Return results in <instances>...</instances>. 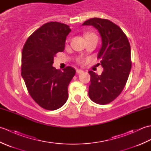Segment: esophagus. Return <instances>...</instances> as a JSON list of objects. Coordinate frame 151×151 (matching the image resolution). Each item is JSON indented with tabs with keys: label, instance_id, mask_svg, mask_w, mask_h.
Returning a JSON list of instances; mask_svg holds the SVG:
<instances>
[{
	"label": "esophagus",
	"instance_id": "obj_1",
	"mask_svg": "<svg viewBox=\"0 0 151 151\" xmlns=\"http://www.w3.org/2000/svg\"><path fill=\"white\" fill-rule=\"evenodd\" d=\"M76 73H77L78 74H81V73H82L83 72V70H82V69H76Z\"/></svg>",
	"mask_w": 151,
	"mask_h": 151
}]
</instances>
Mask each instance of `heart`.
<instances>
[{
	"instance_id": "1",
	"label": "heart",
	"mask_w": 151,
	"mask_h": 151,
	"mask_svg": "<svg viewBox=\"0 0 151 151\" xmlns=\"http://www.w3.org/2000/svg\"><path fill=\"white\" fill-rule=\"evenodd\" d=\"M92 34H88L86 35L85 37L87 36H89V35H92ZM78 62H82V58H78Z\"/></svg>"
}]
</instances>
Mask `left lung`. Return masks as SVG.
I'll return each instance as SVG.
<instances>
[{"label": "left lung", "mask_w": 151, "mask_h": 151, "mask_svg": "<svg viewBox=\"0 0 151 151\" xmlns=\"http://www.w3.org/2000/svg\"><path fill=\"white\" fill-rule=\"evenodd\" d=\"M82 25L95 28L102 40L98 58L101 59L104 70L101 75L89 71L91 76L89 97L97 104L110 103L123 91L130 72L132 63L129 40L121 28L108 19L92 18Z\"/></svg>", "instance_id": "8db88e82"}]
</instances>
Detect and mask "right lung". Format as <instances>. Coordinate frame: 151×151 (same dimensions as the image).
I'll use <instances>...</instances> for the list:
<instances>
[{
	"label": "right lung",
	"instance_id": "obj_1",
	"mask_svg": "<svg viewBox=\"0 0 151 151\" xmlns=\"http://www.w3.org/2000/svg\"><path fill=\"white\" fill-rule=\"evenodd\" d=\"M71 30L58 22H49L28 38L22 51L21 76L29 94L48 110L61 108L68 99V86L76 70L68 66L63 71L52 67L56 53L65 49Z\"/></svg>",
	"mask_w": 151,
	"mask_h": 151
}]
</instances>
